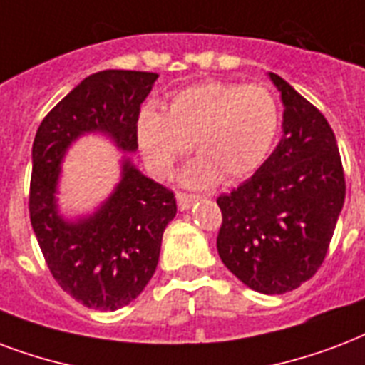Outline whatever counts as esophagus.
<instances>
[{"mask_svg":"<svg viewBox=\"0 0 365 365\" xmlns=\"http://www.w3.org/2000/svg\"><path fill=\"white\" fill-rule=\"evenodd\" d=\"M176 201H178V208L180 210H187L193 202L199 201V197L197 195H191V193H176Z\"/></svg>","mask_w":365,"mask_h":365,"instance_id":"34e87169","label":"esophagus"}]
</instances>
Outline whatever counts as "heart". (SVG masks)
<instances>
[{
  "label": "heart",
  "instance_id": "1",
  "mask_svg": "<svg viewBox=\"0 0 365 365\" xmlns=\"http://www.w3.org/2000/svg\"><path fill=\"white\" fill-rule=\"evenodd\" d=\"M279 133V107L260 83L205 82L178 91L166 115L147 107L135 135L153 176L168 178L191 145L195 158L183 183L208 187L216 180L235 182L262 166Z\"/></svg>",
  "mask_w": 365,
  "mask_h": 365
}]
</instances>
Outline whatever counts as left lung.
I'll list each match as a JSON object with an SVG mask.
<instances>
[{
  "label": "left lung",
  "mask_w": 365,
  "mask_h": 365,
  "mask_svg": "<svg viewBox=\"0 0 365 365\" xmlns=\"http://www.w3.org/2000/svg\"><path fill=\"white\" fill-rule=\"evenodd\" d=\"M283 101V138L252 176L216 199V247L247 287L283 294L319 269L343 208L346 183L325 116L269 72Z\"/></svg>",
  "instance_id": "obj_1"
}]
</instances>
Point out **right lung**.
Wrapping results in <instances>:
<instances>
[{
	"instance_id": "1",
	"label": "right lung",
	"mask_w": 365,
	"mask_h": 365,
	"mask_svg": "<svg viewBox=\"0 0 365 365\" xmlns=\"http://www.w3.org/2000/svg\"><path fill=\"white\" fill-rule=\"evenodd\" d=\"M157 78L155 72H96L63 97L36 132L30 222L55 282L88 308L113 312L145 289L157 269L164 227L176 216V197L126 158L107 202L90 218L66 222L55 201L59 164L86 132L107 133L120 149L135 151L139 108Z\"/></svg>"
}]
</instances>
